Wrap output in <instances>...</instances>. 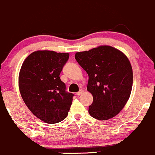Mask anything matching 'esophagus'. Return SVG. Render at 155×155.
<instances>
[{
	"instance_id": "34e87169",
	"label": "esophagus",
	"mask_w": 155,
	"mask_h": 155,
	"mask_svg": "<svg viewBox=\"0 0 155 155\" xmlns=\"http://www.w3.org/2000/svg\"><path fill=\"white\" fill-rule=\"evenodd\" d=\"M83 90H81V91H78L76 94H77V96H81V94H83Z\"/></svg>"
}]
</instances>
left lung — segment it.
I'll return each mask as SVG.
<instances>
[{"mask_svg": "<svg viewBox=\"0 0 155 155\" xmlns=\"http://www.w3.org/2000/svg\"><path fill=\"white\" fill-rule=\"evenodd\" d=\"M74 57L88 74L87 90L94 98L88 108L90 115L99 120L114 117L131 93L133 70L128 57L110 45L77 52Z\"/></svg>", "mask_w": 155, "mask_h": 155, "instance_id": "obj_1", "label": "left lung"}]
</instances>
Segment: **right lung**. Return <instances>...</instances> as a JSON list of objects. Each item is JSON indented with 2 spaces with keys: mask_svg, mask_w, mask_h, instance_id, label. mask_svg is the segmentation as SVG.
Wrapping results in <instances>:
<instances>
[{
  "mask_svg": "<svg viewBox=\"0 0 155 155\" xmlns=\"http://www.w3.org/2000/svg\"><path fill=\"white\" fill-rule=\"evenodd\" d=\"M68 53L37 51L21 65L19 88L21 98L32 113L49 124L67 117L74 94L66 91L59 74L69 59Z\"/></svg>",
  "mask_w": 155,
  "mask_h": 155,
  "instance_id": "add662e5",
  "label": "right lung"
}]
</instances>
